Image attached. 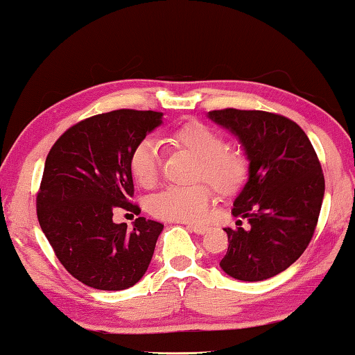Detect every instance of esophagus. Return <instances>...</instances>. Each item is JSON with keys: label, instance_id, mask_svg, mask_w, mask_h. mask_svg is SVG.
Here are the masks:
<instances>
[{"label": "esophagus", "instance_id": "34e87169", "mask_svg": "<svg viewBox=\"0 0 355 355\" xmlns=\"http://www.w3.org/2000/svg\"><path fill=\"white\" fill-rule=\"evenodd\" d=\"M187 229H190L191 232H195L198 235H204L209 231V227L201 226V225H187Z\"/></svg>", "mask_w": 355, "mask_h": 355}]
</instances>
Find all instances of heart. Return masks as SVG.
Instances as JSON below:
<instances>
[{"label": "heart", "instance_id": "heart-1", "mask_svg": "<svg viewBox=\"0 0 355 355\" xmlns=\"http://www.w3.org/2000/svg\"><path fill=\"white\" fill-rule=\"evenodd\" d=\"M173 141L200 159L196 174L220 191H232L245 178V162L239 154L225 151L223 137L202 123H187L171 134ZM159 141L146 137L134 148L130 170L137 182L151 187L159 176ZM212 191L206 184L171 185L149 200V212L170 221H200L206 216Z\"/></svg>", "mask_w": 355, "mask_h": 355}]
</instances>
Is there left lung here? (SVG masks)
I'll return each mask as SVG.
<instances>
[{
	"instance_id": "left-lung-1",
	"label": "left lung",
	"mask_w": 355,
	"mask_h": 355,
	"mask_svg": "<svg viewBox=\"0 0 355 355\" xmlns=\"http://www.w3.org/2000/svg\"><path fill=\"white\" fill-rule=\"evenodd\" d=\"M239 140L248 179L234 200V216L250 227L225 229L221 270L237 281L279 275L306 251L318 223L324 176L306 132L295 121L262 110L225 109L207 114Z\"/></svg>"
}]
</instances>
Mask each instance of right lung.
<instances>
[{"label": "right lung", "instance_id": "1", "mask_svg": "<svg viewBox=\"0 0 355 355\" xmlns=\"http://www.w3.org/2000/svg\"><path fill=\"white\" fill-rule=\"evenodd\" d=\"M160 112L120 109L74 124L49 151L37 216L65 270L96 290L132 287L151 263L164 226L139 216L132 231L112 220L116 207L140 214L130 155L162 124Z\"/></svg>", "mask_w": 355, "mask_h": 355}]
</instances>
